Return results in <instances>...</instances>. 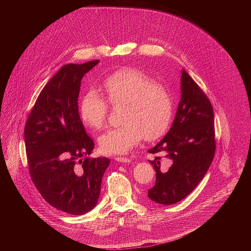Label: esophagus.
<instances>
[{"instance_id": "34e87169", "label": "esophagus", "mask_w": 251, "mask_h": 251, "mask_svg": "<svg viewBox=\"0 0 251 251\" xmlns=\"http://www.w3.org/2000/svg\"><path fill=\"white\" fill-rule=\"evenodd\" d=\"M115 161L120 162V163H129V162H131V159L127 158V157H116Z\"/></svg>"}]
</instances>
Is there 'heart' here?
Instances as JSON below:
<instances>
[{"label": "heart", "instance_id": "1", "mask_svg": "<svg viewBox=\"0 0 251 251\" xmlns=\"http://www.w3.org/2000/svg\"><path fill=\"white\" fill-rule=\"evenodd\" d=\"M101 87L111 105L122 104V124L98 138L104 153H127L144 137L155 140L167 132L173 116L171 94L165 85L155 82L145 71L133 67L117 69L103 80ZM108 111L106 100L94 89L88 90L80 100V117L92 129L104 125Z\"/></svg>", "mask_w": 251, "mask_h": 251}]
</instances>
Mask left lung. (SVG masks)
<instances>
[{
  "label": "left lung",
  "mask_w": 251,
  "mask_h": 251,
  "mask_svg": "<svg viewBox=\"0 0 251 251\" xmlns=\"http://www.w3.org/2000/svg\"><path fill=\"white\" fill-rule=\"evenodd\" d=\"M181 101L174 123L150 154L172 161L161 170V156L150 161L156 171V183L148 197L161 204L176 203L190 195L202 180L216 153L214 118L211 103L202 89L183 69Z\"/></svg>",
  "instance_id": "8db88e82"
}]
</instances>
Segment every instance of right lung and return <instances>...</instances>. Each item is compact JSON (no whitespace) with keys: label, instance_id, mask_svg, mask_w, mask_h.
<instances>
[{"label":"right lung","instance_id":"obj_1","mask_svg":"<svg viewBox=\"0 0 251 251\" xmlns=\"http://www.w3.org/2000/svg\"><path fill=\"white\" fill-rule=\"evenodd\" d=\"M98 59L63 65L46 84L26 119L25 144L31 181L53 207L74 216L97 203L108 158H89L93 140L78 112L81 79Z\"/></svg>","mask_w":251,"mask_h":251}]
</instances>
